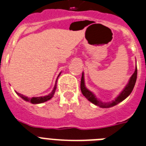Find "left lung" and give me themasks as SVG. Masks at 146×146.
<instances>
[{
  "label": "left lung",
  "mask_w": 146,
  "mask_h": 146,
  "mask_svg": "<svg viewBox=\"0 0 146 146\" xmlns=\"http://www.w3.org/2000/svg\"><path fill=\"white\" fill-rule=\"evenodd\" d=\"M136 78H137V68H135V72L133 73V74L130 78V80L129 81V84L126 86V88H124L123 91H122L121 94H120L115 100L111 101V102L104 103L102 102V101H100V100H98V98L94 95L92 92H91V91H88V89L86 88L85 85H84V80L83 74H82L81 80V93L83 94V95L89 101H91V103H93L94 104L97 105V106H99V107H104V108H106V107H111L115 106V105L118 104L119 103H120L121 101L125 100V99L130 94L131 92L133 91L134 86H135Z\"/></svg>",
  "instance_id": "1"
}]
</instances>
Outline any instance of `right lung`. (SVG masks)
Segmentation results:
<instances>
[{
  "mask_svg": "<svg viewBox=\"0 0 146 146\" xmlns=\"http://www.w3.org/2000/svg\"><path fill=\"white\" fill-rule=\"evenodd\" d=\"M55 90H56V84H55V88L54 89L52 90V91L48 95H46V96H44V97H39V98H28L27 97H25L23 96V94H19L17 92L18 95L20 96V98H22L23 99L26 101H29V102L32 103V104H41V103H43V102H46L47 100H50L51 98H52L53 95H54V94L55 92Z\"/></svg>",
  "mask_w": 146,
  "mask_h": 146,
  "instance_id": "right-lung-1",
  "label": "right lung"
}]
</instances>
